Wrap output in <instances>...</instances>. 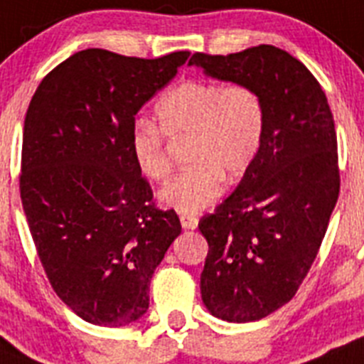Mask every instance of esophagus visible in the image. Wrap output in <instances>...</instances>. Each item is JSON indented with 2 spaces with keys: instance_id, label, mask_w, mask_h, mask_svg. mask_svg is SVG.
I'll return each instance as SVG.
<instances>
[{
  "instance_id": "obj_1",
  "label": "esophagus",
  "mask_w": 364,
  "mask_h": 364,
  "mask_svg": "<svg viewBox=\"0 0 364 364\" xmlns=\"http://www.w3.org/2000/svg\"><path fill=\"white\" fill-rule=\"evenodd\" d=\"M179 219H181L183 228H186V230H194V228L198 227V223H199V219L194 218V215H185V214H183Z\"/></svg>"
}]
</instances>
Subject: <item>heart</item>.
Instances as JSON below:
<instances>
[{"label":"heart","mask_w":364,"mask_h":364,"mask_svg":"<svg viewBox=\"0 0 364 364\" xmlns=\"http://www.w3.org/2000/svg\"><path fill=\"white\" fill-rule=\"evenodd\" d=\"M156 121H137L130 132V154L150 181H165L172 172L165 137L185 139L188 168L176 176L159 199L179 214H198L225 188V176L245 174L264 136V103L254 87L190 80L156 105Z\"/></svg>","instance_id":"heart-1"}]
</instances>
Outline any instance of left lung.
<instances>
[{
    "label": "left lung",
    "mask_w": 364,
    "mask_h": 364,
    "mask_svg": "<svg viewBox=\"0 0 364 364\" xmlns=\"http://www.w3.org/2000/svg\"><path fill=\"white\" fill-rule=\"evenodd\" d=\"M188 65L263 97L259 152L237 188L199 221L208 241L205 306L230 323L259 321L296 296L328 228L341 185L332 110L312 72L272 45L196 52Z\"/></svg>",
    "instance_id": "obj_1"
}]
</instances>
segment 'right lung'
<instances>
[{"label": "right lung", "mask_w": 364, "mask_h": 364, "mask_svg": "<svg viewBox=\"0 0 364 364\" xmlns=\"http://www.w3.org/2000/svg\"><path fill=\"white\" fill-rule=\"evenodd\" d=\"M87 48L50 70L23 127V210L54 292L81 319L127 326L149 309L150 279L181 234L130 154L136 114L188 60Z\"/></svg>", "instance_id": "obj_1"}]
</instances>
